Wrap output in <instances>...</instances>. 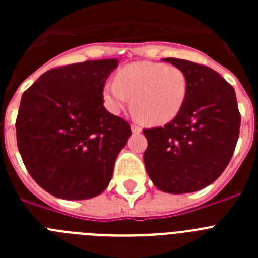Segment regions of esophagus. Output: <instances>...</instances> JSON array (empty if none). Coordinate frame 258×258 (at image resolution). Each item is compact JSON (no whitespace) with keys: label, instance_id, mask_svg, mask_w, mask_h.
<instances>
[{"label":"esophagus","instance_id":"1","mask_svg":"<svg viewBox=\"0 0 258 258\" xmlns=\"http://www.w3.org/2000/svg\"><path fill=\"white\" fill-rule=\"evenodd\" d=\"M131 129H132V132H133V133H141V132H142V129H141L138 125H134V124L131 125Z\"/></svg>","mask_w":258,"mask_h":258}]
</instances>
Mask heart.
I'll use <instances>...</instances> for the list:
<instances>
[{"mask_svg":"<svg viewBox=\"0 0 258 258\" xmlns=\"http://www.w3.org/2000/svg\"><path fill=\"white\" fill-rule=\"evenodd\" d=\"M187 77L175 66L136 61L104 84L102 97L109 112L120 113L132 98V112L142 124L161 126L173 121L187 97Z\"/></svg>","mask_w":258,"mask_h":258,"instance_id":"1","label":"heart"}]
</instances>
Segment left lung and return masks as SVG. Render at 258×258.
I'll return each instance as SVG.
<instances>
[{
  "label": "left lung",
  "mask_w": 258,
  "mask_h": 258,
  "mask_svg": "<svg viewBox=\"0 0 258 258\" xmlns=\"http://www.w3.org/2000/svg\"><path fill=\"white\" fill-rule=\"evenodd\" d=\"M163 60L183 71L187 97L173 121L143 131L149 142L143 161L160 191L194 192L213 183L231 160L240 129L235 90L207 66Z\"/></svg>",
  "instance_id": "1"
}]
</instances>
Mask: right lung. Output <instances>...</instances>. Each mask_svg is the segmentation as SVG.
Returning <instances> with one entry per match:
<instances>
[{
  "mask_svg": "<svg viewBox=\"0 0 258 258\" xmlns=\"http://www.w3.org/2000/svg\"><path fill=\"white\" fill-rule=\"evenodd\" d=\"M118 59L54 68L23 93L17 117L19 154L40 187L59 199L103 192L131 126L103 106V86Z\"/></svg>",
  "mask_w": 258,
  "mask_h": 258,
  "instance_id": "add662e5",
  "label": "right lung"
}]
</instances>
